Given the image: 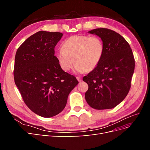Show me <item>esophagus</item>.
Wrapping results in <instances>:
<instances>
[{"label":"esophagus","mask_w":150,"mask_h":150,"mask_svg":"<svg viewBox=\"0 0 150 150\" xmlns=\"http://www.w3.org/2000/svg\"><path fill=\"white\" fill-rule=\"evenodd\" d=\"M76 79H77V80H78V81H79V82H81V81H82V78H80V77H77Z\"/></svg>","instance_id":"34e87169"}]
</instances>
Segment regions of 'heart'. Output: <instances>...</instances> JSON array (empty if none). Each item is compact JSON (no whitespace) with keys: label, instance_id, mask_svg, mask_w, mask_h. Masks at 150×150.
<instances>
[{"label":"heart","instance_id":"b5f03b06","mask_svg":"<svg viewBox=\"0 0 150 150\" xmlns=\"http://www.w3.org/2000/svg\"><path fill=\"white\" fill-rule=\"evenodd\" d=\"M104 53V44L97 36L74 35L65 40L58 50L56 57L61 69L69 71L76 63L78 73L91 71L100 62Z\"/></svg>","mask_w":150,"mask_h":150}]
</instances>
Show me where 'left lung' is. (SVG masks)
<instances>
[{"label": "left lung", "instance_id": "obj_1", "mask_svg": "<svg viewBox=\"0 0 150 150\" xmlns=\"http://www.w3.org/2000/svg\"><path fill=\"white\" fill-rule=\"evenodd\" d=\"M88 33L101 39L104 53L98 66L83 79L89 86L85 99L96 110L112 109L123 101L129 91L135 65L132 50L115 31L99 28Z\"/></svg>", "mask_w": 150, "mask_h": 150}]
</instances>
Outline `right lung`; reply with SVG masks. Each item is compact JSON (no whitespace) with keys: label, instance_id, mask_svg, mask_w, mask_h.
Here are the masks:
<instances>
[{"label":"right lung","instance_id":"1","mask_svg":"<svg viewBox=\"0 0 150 150\" xmlns=\"http://www.w3.org/2000/svg\"><path fill=\"white\" fill-rule=\"evenodd\" d=\"M62 33L39 31L18 48L16 54L14 81L30 110L44 117L64 110L70 92L79 83L60 67L54 48Z\"/></svg>","mask_w":150,"mask_h":150}]
</instances>
